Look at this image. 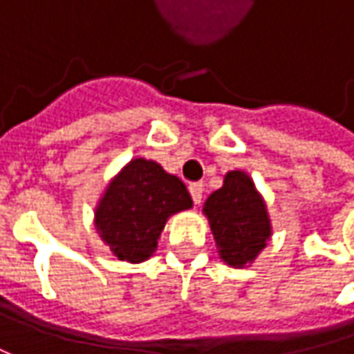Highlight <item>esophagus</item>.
<instances>
[{
  "mask_svg": "<svg viewBox=\"0 0 354 354\" xmlns=\"http://www.w3.org/2000/svg\"><path fill=\"white\" fill-rule=\"evenodd\" d=\"M189 193H191V197H193V201H195V205H198V203L203 201L205 187H203V183H191L189 185Z\"/></svg>",
  "mask_w": 354,
  "mask_h": 354,
  "instance_id": "obj_1",
  "label": "esophagus"
}]
</instances>
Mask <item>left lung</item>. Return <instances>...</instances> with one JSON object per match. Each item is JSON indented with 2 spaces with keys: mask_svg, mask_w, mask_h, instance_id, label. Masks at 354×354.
<instances>
[{
  "mask_svg": "<svg viewBox=\"0 0 354 354\" xmlns=\"http://www.w3.org/2000/svg\"><path fill=\"white\" fill-rule=\"evenodd\" d=\"M218 258L230 268L252 266L272 238V221L262 193L246 171H228L223 187L203 205Z\"/></svg>",
  "mask_w": 354,
  "mask_h": 354,
  "instance_id": "8db88e82",
  "label": "left lung"
}]
</instances>
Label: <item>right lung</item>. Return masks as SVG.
Returning a JSON list of instances; mask_svg holds the SVG:
<instances>
[{
  "label": "right lung",
  "mask_w": 354,
  "mask_h": 354,
  "mask_svg": "<svg viewBox=\"0 0 354 354\" xmlns=\"http://www.w3.org/2000/svg\"><path fill=\"white\" fill-rule=\"evenodd\" d=\"M193 207L185 183L159 163L133 157L108 181L94 209L96 232L118 260L153 256L169 216Z\"/></svg>",
  "instance_id": "add662e5"
}]
</instances>
